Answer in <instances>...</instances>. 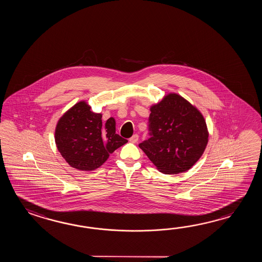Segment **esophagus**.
I'll list each match as a JSON object with an SVG mask.
<instances>
[{
	"mask_svg": "<svg viewBox=\"0 0 262 262\" xmlns=\"http://www.w3.org/2000/svg\"><path fill=\"white\" fill-rule=\"evenodd\" d=\"M138 140H139V135H137V134H135L133 137L130 138V139H129V141L132 142V143H137Z\"/></svg>",
	"mask_w": 262,
	"mask_h": 262,
	"instance_id": "34e87169",
	"label": "esophagus"
}]
</instances>
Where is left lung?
<instances>
[{
    "mask_svg": "<svg viewBox=\"0 0 262 262\" xmlns=\"http://www.w3.org/2000/svg\"><path fill=\"white\" fill-rule=\"evenodd\" d=\"M150 139L139 145L165 174L187 171L203 155L209 132L201 112L178 94H168L150 108Z\"/></svg>",
    "mask_w": 262,
    "mask_h": 262,
    "instance_id": "obj_1",
    "label": "left lung"
}]
</instances>
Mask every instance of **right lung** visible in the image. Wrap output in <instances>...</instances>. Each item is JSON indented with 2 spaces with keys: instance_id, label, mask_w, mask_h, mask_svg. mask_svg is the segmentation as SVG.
Returning <instances> with one entry per match:
<instances>
[{
  "instance_id": "right-lung-1",
  "label": "right lung",
  "mask_w": 262,
  "mask_h": 262,
  "mask_svg": "<svg viewBox=\"0 0 262 262\" xmlns=\"http://www.w3.org/2000/svg\"><path fill=\"white\" fill-rule=\"evenodd\" d=\"M114 118L102 123V114L91 112L80 101L61 116L55 129V143L69 166L92 171L102 166L114 150L127 142L116 134Z\"/></svg>"
}]
</instances>
